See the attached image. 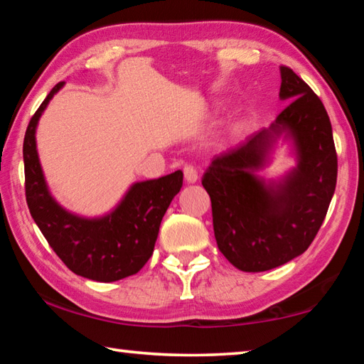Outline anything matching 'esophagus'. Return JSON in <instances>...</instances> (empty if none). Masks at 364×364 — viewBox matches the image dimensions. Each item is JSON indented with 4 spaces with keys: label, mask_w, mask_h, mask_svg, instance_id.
Segmentation results:
<instances>
[{
    "label": "esophagus",
    "mask_w": 364,
    "mask_h": 364,
    "mask_svg": "<svg viewBox=\"0 0 364 364\" xmlns=\"http://www.w3.org/2000/svg\"><path fill=\"white\" fill-rule=\"evenodd\" d=\"M183 173H184V180H186L188 183H196L197 180H199V173H197L194 165H184Z\"/></svg>",
    "instance_id": "esophagus-1"
}]
</instances>
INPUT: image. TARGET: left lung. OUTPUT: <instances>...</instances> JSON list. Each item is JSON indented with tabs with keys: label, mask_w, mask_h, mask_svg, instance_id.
Here are the masks:
<instances>
[{
	"label": "left lung",
	"mask_w": 364,
	"mask_h": 364,
	"mask_svg": "<svg viewBox=\"0 0 364 364\" xmlns=\"http://www.w3.org/2000/svg\"><path fill=\"white\" fill-rule=\"evenodd\" d=\"M279 97L289 101L269 127L212 160L202 176L210 196L218 249L234 267L257 273L281 267L310 247L337 183V152L323 102L297 73L281 65ZM286 131L299 165L279 185L253 175L272 138Z\"/></svg>",
	"instance_id": "obj_1"
}]
</instances>
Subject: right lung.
<instances>
[{"instance_id": "right-lung-1", "label": "right lung", "mask_w": 364, "mask_h": 364, "mask_svg": "<svg viewBox=\"0 0 364 364\" xmlns=\"http://www.w3.org/2000/svg\"><path fill=\"white\" fill-rule=\"evenodd\" d=\"M63 85L64 82H59L49 91L30 119L23 138L30 215L51 249L75 274L100 282L128 278L151 258L160 221L183 186V171L176 170L157 180L134 183L120 205L102 218L88 220L64 210L49 194L35 143L36 123Z\"/></svg>"}]
</instances>
